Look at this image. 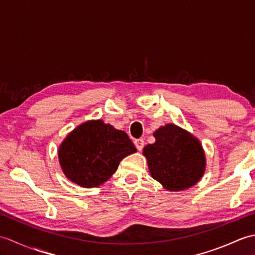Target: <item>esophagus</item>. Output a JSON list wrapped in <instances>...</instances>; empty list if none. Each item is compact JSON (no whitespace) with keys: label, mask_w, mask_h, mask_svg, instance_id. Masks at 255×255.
Masks as SVG:
<instances>
[{"label":"esophagus","mask_w":255,"mask_h":255,"mask_svg":"<svg viewBox=\"0 0 255 255\" xmlns=\"http://www.w3.org/2000/svg\"><path fill=\"white\" fill-rule=\"evenodd\" d=\"M134 145H136L137 150L141 151V150L143 149V147H144V141H143V139H137V140H134Z\"/></svg>","instance_id":"obj_1"}]
</instances>
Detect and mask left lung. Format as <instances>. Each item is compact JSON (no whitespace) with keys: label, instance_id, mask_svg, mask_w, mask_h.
<instances>
[{"label":"left lung","instance_id":"1","mask_svg":"<svg viewBox=\"0 0 255 255\" xmlns=\"http://www.w3.org/2000/svg\"><path fill=\"white\" fill-rule=\"evenodd\" d=\"M155 142L142 153L149 172L166 191L180 192L192 187L203 177L206 156L199 140L174 124H166L153 132Z\"/></svg>","mask_w":255,"mask_h":255}]
</instances>
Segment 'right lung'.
<instances>
[{
  "mask_svg": "<svg viewBox=\"0 0 255 255\" xmlns=\"http://www.w3.org/2000/svg\"><path fill=\"white\" fill-rule=\"evenodd\" d=\"M137 151L128 134L101 119L88 121L68 133L59 145V163L70 181L97 187L118 169L119 162Z\"/></svg>",
  "mask_w": 255,
  "mask_h": 255,
  "instance_id": "obj_1",
  "label": "right lung"
}]
</instances>
